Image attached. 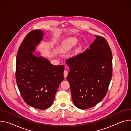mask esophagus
Wrapping results in <instances>:
<instances>
[{"mask_svg":"<svg viewBox=\"0 0 131 131\" xmlns=\"http://www.w3.org/2000/svg\"><path fill=\"white\" fill-rule=\"evenodd\" d=\"M67 75H68V72H67V71L65 70V71H64V77H65V78H66L67 76Z\"/></svg>","mask_w":131,"mask_h":131,"instance_id":"esophagus-1","label":"esophagus"}]
</instances>
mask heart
Returning <instances> with one entry per match:
<instances>
[{"mask_svg":"<svg viewBox=\"0 0 131 131\" xmlns=\"http://www.w3.org/2000/svg\"><path fill=\"white\" fill-rule=\"evenodd\" d=\"M78 42V39L76 37H70L65 39L62 42L60 51L62 53H67L72 49ZM81 48V46H79L77 51H79Z\"/></svg>","mask_w":131,"mask_h":131,"instance_id":"heart-1","label":"heart"}]
</instances>
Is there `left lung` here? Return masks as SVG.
I'll use <instances>...</instances> for the list:
<instances>
[{
	"label": "left lung",
	"instance_id": "obj_1",
	"mask_svg": "<svg viewBox=\"0 0 131 131\" xmlns=\"http://www.w3.org/2000/svg\"><path fill=\"white\" fill-rule=\"evenodd\" d=\"M96 39L83 53L68 59L67 80L74 105L80 109L94 107L105 96L112 77L113 56L107 41Z\"/></svg>",
	"mask_w": 131,
	"mask_h": 131
}]
</instances>
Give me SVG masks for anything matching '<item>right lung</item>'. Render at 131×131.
<instances>
[{"instance_id": "obj_1", "label": "right lung", "mask_w": 131, "mask_h": 131, "mask_svg": "<svg viewBox=\"0 0 131 131\" xmlns=\"http://www.w3.org/2000/svg\"><path fill=\"white\" fill-rule=\"evenodd\" d=\"M44 35L41 30H34L26 35L18 49L16 63V80L23 99L41 110L52 105L64 71L63 65L54 66L36 52Z\"/></svg>"}]
</instances>
